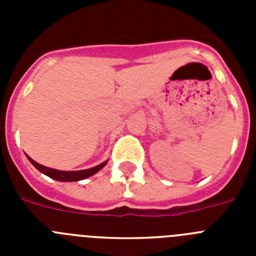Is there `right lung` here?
<instances>
[{
    "label": "right lung",
    "mask_w": 256,
    "mask_h": 256,
    "mask_svg": "<svg viewBox=\"0 0 256 256\" xmlns=\"http://www.w3.org/2000/svg\"><path fill=\"white\" fill-rule=\"evenodd\" d=\"M26 158H28L29 162L34 165L36 168H37L40 173H44V176L52 178V180H60V182H76V180H82L88 177H92L94 174H96L97 172L101 170V169L106 165V162H108V160H106V162L96 165V166H94V168L84 169V170L65 172V170H58V169H52V168H48V166H44V165L38 164L37 162H34V160L32 159V158H29L28 155H26Z\"/></svg>",
    "instance_id": "obj_1"
}]
</instances>
